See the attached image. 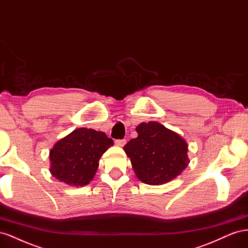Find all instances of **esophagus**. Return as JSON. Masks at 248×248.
I'll list each match as a JSON object with an SVG mask.
<instances>
[{"mask_svg": "<svg viewBox=\"0 0 248 248\" xmlns=\"http://www.w3.org/2000/svg\"><path fill=\"white\" fill-rule=\"evenodd\" d=\"M115 144L119 147H123L125 144H126V140L123 139V140H115Z\"/></svg>", "mask_w": 248, "mask_h": 248, "instance_id": "34e87169", "label": "esophagus"}]
</instances>
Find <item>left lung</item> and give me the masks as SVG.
I'll use <instances>...</instances> for the list:
<instances>
[{
  "label": "left lung",
  "mask_w": 248,
  "mask_h": 248,
  "mask_svg": "<svg viewBox=\"0 0 248 248\" xmlns=\"http://www.w3.org/2000/svg\"><path fill=\"white\" fill-rule=\"evenodd\" d=\"M138 138L123 147L137 177L150 185L164 184L181 174L188 164L186 141L158 122L141 123Z\"/></svg>",
  "instance_id": "8db88e82"
}]
</instances>
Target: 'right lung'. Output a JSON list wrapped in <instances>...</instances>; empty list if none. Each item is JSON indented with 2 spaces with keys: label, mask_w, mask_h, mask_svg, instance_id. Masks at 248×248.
<instances>
[{
  "label": "right lung",
  "mask_w": 248,
  "mask_h": 248,
  "mask_svg": "<svg viewBox=\"0 0 248 248\" xmlns=\"http://www.w3.org/2000/svg\"><path fill=\"white\" fill-rule=\"evenodd\" d=\"M112 145L104 132L76 129L50 150L51 175L66 184L87 185L98 169L100 157Z\"/></svg>",
  "instance_id": "1"
}]
</instances>
